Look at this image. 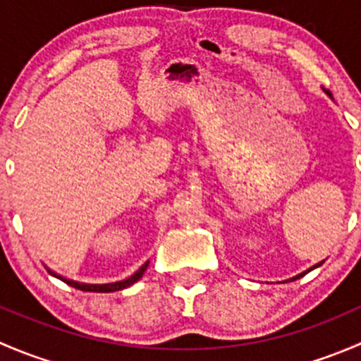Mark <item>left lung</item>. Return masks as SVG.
<instances>
[{
	"instance_id": "obj_1",
	"label": "left lung",
	"mask_w": 361,
	"mask_h": 361,
	"mask_svg": "<svg viewBox=\"0 0 361 361\" xmlns=\"http://www.w3.org/2000/svg\"><path fill=\"white\" fill-rule=\"evenodd\" d=\"M325 92H326V94H329V96H330V97H332V94H330V92H329V90H325ZM319 265H322V262H319V264H316V265H312V267H311V269H307V271H305V272H302V274L295 276V278H292V281H295V279H298V278H302V276H304V274H307V272H311V271H312V269L319 267Z\"/></svg>"
}]
</instances>
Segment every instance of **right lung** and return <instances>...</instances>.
Masks as SVG:
<instances>
[{
    "instance_id": "obj_1",
    "label": "right lung",
    "mask_w": 361,
    "mask_h": 361,
    "mask_svg": "<svg viewBox=\"0 0 361 361\" xmlns=\"http://www.w3.org/2000/svg\"><path fill=\"white\" fill-rule=\"evenodd\" d=\"M147 267H148V262H145V264L141 265V267H140V271L134 272V274L130 276V278L123 279V281L106 283V285H87V283H78V281H73V279H66V278H63V276L56 274V272H52V271H50V269H49V272H50V274H52V276H56V278H59L61 281L68 283V285H69V286H73V288L82 290V292H99V293H108V292H118V290H123V288H127V286L134 285V283H136L137 279H140L141 276L145 274V271H147Z\"/></svg>"
}]
</instances>
